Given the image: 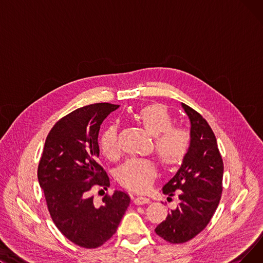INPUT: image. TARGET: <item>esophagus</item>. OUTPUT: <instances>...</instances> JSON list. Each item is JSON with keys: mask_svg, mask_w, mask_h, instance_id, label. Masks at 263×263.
I'll list each match as a JSON object with an SVG mask.
<instances>
[{"mask_svg": "<svg viewBox=\"0 0 263 263\" xmlns=\"http://www.w3.org/2000/svg\"><path fill=\"white\" fill-rule=\"evenodd\" d=\"M150 202V199L146 196H137L134 198V203L136 204H144V203H148Z\"/></svg>", "mask_w": 263, "mask_h": 263, "instance_id": "obj_1", "label": "esophagus"}]
</instances>
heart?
<instances>
[{"mask_svg": "<svg viewBox=\"0 0 263 263\" xmlns=\"http://www.w3.org/2000/svg\"><path fill=\"white\" fill-rule=\"evenodd\" d=\"M133 119L154 135L155 153L165 166H174L185 158L191 145L190 131L180 124H173L168 110L160 104H150L133 114ZM102 155L110 160L120 157L117 129L106 128L99 137ZM157 177V166L153 160L134 158L128 160L117 172L118 182L126 189L146 192Z\"/></svg>", "mask_w": 263, "mask_h": 263, "instance_id": "heart-1", "label": "heart"}]
</instances>
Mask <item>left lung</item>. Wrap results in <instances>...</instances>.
Returning a JSON list of instances; mask_svg holds the SVG:
<instances>
[{
	"label": "left lung",
	"mask_w": 263,
	"mask_h": 263,
	"mask_svg": "<svg viewBox=\"0 0 263 263\" xmlns=\"http://www.w3.org/2000/svg\"><path fill=\"white\" fill-rule=\"evenodd\" d=\"M191 120V145L173 179L163 186L178 204L156 228V233L173 244L185 243L200 233L211 220L223 192L224 163L216 137L206 120L182 103Z\"/></svg>",
	"instance_id": "obj_1"
}]
</instances>
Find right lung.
Returning <instances> with one entry per match:
<instances>
[{
  "instance_id": "1",
  "label": "right lung",
  "mask_w": 263,
  "mask_h": 263,
  "mask_svg": "<svg viewBox=\"0 0 263 263\" xmlns=\"http://www.w3.org/2000/svg\"><path fill=\"white\" fill-rule=\"evenodd\" d=\"M119 105L95 103L61 118L50 130L38 164V181L55 226L72 243L97 248L115 234L130 196L115 191L93 201L95 186L107 190L109 179L101 165L98 134L102 121Z\"/></svg>"
}]
</instances>
